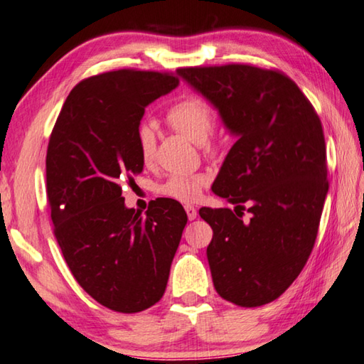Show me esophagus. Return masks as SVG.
Segmentation results:
<instances>
[{
    "label": "esophagus",
    "mask_w": 364,
    "mask_h": 364,
    "mask_svg": "<svg viewBox=\"0 0 364 364\" xmlns=\"http://www.w3.org/2000/svg\"><path fill=\"white\" fill-rule=\"evenodd\" d=\"M184 210H186V215H188V218H189L191 221L196 220V218H197L196 207H193V205H186V207H184Z\"/></svg>",
    "instance_id": "1"
}]
</instances>
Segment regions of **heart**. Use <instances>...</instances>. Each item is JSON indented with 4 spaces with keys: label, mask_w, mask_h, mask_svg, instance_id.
<instances>
[{
    "label": "heart",
    "mask_w": 364,
    "mask_h": 364,
    "mask_svg": "<svg viewBox=\"0 0 364 364\" xmlns=\"http://www.w3.org/2000/svg\"><path fill=\"white\" fill-rule=\"evenodd\" d=\"M165 121L171 129L180 132L196 143H203L207 151H215L208 141L213 130L215 113L208 102L203 98L186 95L178 98L165 113ZM138 153L143 164L151 165L156 159V132L149 125H141L136 132ZM208 184V178L203 173H173L157 188V193L178 202H194L199 199L202 189Z\"/></svg>",
    "instance_id": "1"
}]
</instances>
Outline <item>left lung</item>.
I'll return each instance as SVG.
<instances>
[{"mask_svg": "<svg viewBox=\"0 0 364 364\" xmlns=\"http://www.w3.org/2000/svg\"><path fill=\"white\" fill-rule=\"evenodd\" d=\"M178 75L237 136L211 188L235 208L199 210L213 229L215 289L235 306H264L297 279L318 234L328 194L320 117L282 71L230 63Z\"/></svg>", "mask_w": 364, "mask_h": 364, "instance_id": "1", "label": "left lung"}]
</instances>
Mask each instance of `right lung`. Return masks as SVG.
<instances>
[{
	"mask_svg": "<svg viewBox=\"0 0 364 364\" xmlns=\"http://www.w3.org/2000/svg\"><path fill=\"white\" fill-rule=\"evenodd\" d=\"M178 82L170 73L136 70L84 79L49 138L46 193L55 239L84 291L114 312L161 301L188 223L173 199L153 200L141 216L122 197L143 171L136 132L144 108Z\"/></svg>",
	"mask_w": 364,
	"mask_h": 364,
	"instance_id": "add662e5",
	"label": "right lung"
}]
</instances>
